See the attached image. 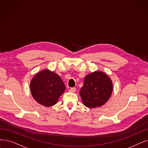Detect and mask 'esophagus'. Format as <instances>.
<instances>
[{
  "label": "esophagus",
  "instance_id": "obj_1",
  "mask_svg": "<svg viewBox=\"0 0 148 148\" xmlns=\"http://www.w3.org/2000/svg\"><path fill=\"white\" fill-rule=\"evenodd\" d=\"M75 89H76L75 88H70L69 89V92H74L75 91Z\"/></svg>",
  "mask_w": 148,
  "mask_h": 148
}]
</instances>
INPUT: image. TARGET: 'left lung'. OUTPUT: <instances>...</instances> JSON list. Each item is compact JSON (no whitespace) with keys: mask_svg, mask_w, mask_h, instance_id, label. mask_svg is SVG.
Masks as SVG:
<instances>
[{"mask_svg":"<svg viewBox=\"0 0 148 148\" xmlns=\"http://www.w3.org/2000/svg\"><path fill=\"white\" fill-rule=\"evenodd\" d=\"M112 88V81L105 73L97 71L88 74L80 92L83 104L92 108L103 105L111 97Z\"/></svg>","mask_w":148,"mask_h":148,"instance_id":"left-lung-1","label":"left lung"}]
</instances>
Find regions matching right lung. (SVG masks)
<instances>
[{"label": "right lung", "mask_w": 148, "mask_h": 148, "mask_svg": "<svg viewBox=\"0 0 148 148\" xmlns=\"http://www.w3.org/2000/svg\"><path fill=\"white\" fill-rule=\"evenodd\" d=\"M31 92L37 102L46 107L54 105L65 90L59 75L49 70L37 73L30 83Z\"/></svg>", "instance_id": "obj_1"}]
</instances>
